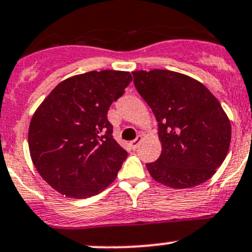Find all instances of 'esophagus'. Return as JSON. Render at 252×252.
Segmentation results:
<instances>
[{
    "label": "esophagus",
    "mask_w": 252,
    "mask_h": 252,
    "mask_svg": "<svg viewBox=\"0 0 252 252\" xmlns=\"http://www.w3.org/2000/svg\"><path fill=\"white\" fill-rule=\"evenodd\" d=\"M142 141V135H139L138 138L135 139V140H133L130 142V146H131V149L133 150H135V149H138V146L139 145H140V142Z\"/></svg>",
    "instance_id": "1"
}]
</instances>
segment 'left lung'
Here are the masks:
<instances>
[{"instance_id":"8db88e82","label":"left lung","mask_w":252,"mask_h":252,"mask_svg":"<svg viewBox=\"0 0 252 252\" xmlns=\"http://www.w3.org/2000/svg\"><path fill=\"white\" fill-rule=\"evenodd\" d=\"M134 85L158 123L162 152L147 171L172 189L210 179L229 151L232 128L220 101L202 83L167 69L133 72Z\"/></svg>"}]
</instances>
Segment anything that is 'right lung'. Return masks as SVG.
<instances>
[{"label": "right lung", "mask_w": 252, "mask_h": 252, "mask_svg": "<svg viewBox=\"0 0 252 252\" xmlns=\"http://www.w3.org/2000/svg\"><path fill=\"white\" fill-rule=\"evenodd\" d=\"M133 80L129 72L100 70L61 81L30 121V157L56 191L86 199L114 182L128 154L113 139L107 112Z\"/></svg>", "instance_id": "obj_1"}]
</instances>
